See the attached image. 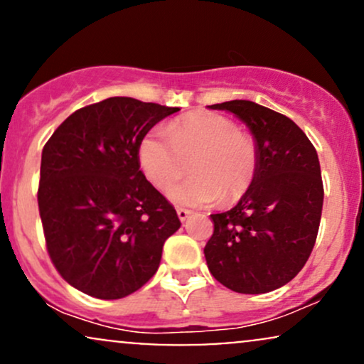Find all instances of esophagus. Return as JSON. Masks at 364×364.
Masks as SVG:
<instances>
[{"instance_id":"esophagus-1","label":"esophagus","mask_w":364,"mask_h":364,"mask_svg":"<svg viewBox=\"0 0 364 364\" xmlns=\"http://www.w3.org/2000/svg\"><path fill=\"white\" fill-rule=\"evenodd\" d=\"M176 212H178L179 220H186L188 217H190V214H191V212L188 210V208H183V207H178V208H176Z\"/></svg>"}]
</instances>
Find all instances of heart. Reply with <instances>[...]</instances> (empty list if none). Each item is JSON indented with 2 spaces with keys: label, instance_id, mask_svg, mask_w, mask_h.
I'll return each instance as SVG.
<instances>
[{
  "label": "heart",
  "instance_id": "heart-1",
  "mask_svg": "<svg viewBox=\"0 0 364 364\" xmlns=\"http://www.w3.org/2000/svg\"><path fill=\"white\" fill-rule=\"evenodd\" d=\"M260 149L250 132L228 116L193 111L174 119L168 135L150 132L139 145V162L145 176L159 190H169L190 162L191 178L171 190L178 203L203 207L220 198L235 203L257 176Z\"/></svg>",
  "mask_w": 364,
  "mask_h": 364
}]
</instances>
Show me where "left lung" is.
<instances>
[{"label":"left lung","mask_w":364,"mask_h":364,"mask_svg":"<svg viewBox=\"0 0 364 364\" xmlns=\"http://www.w3.org/2000/svg\"><path fill=\"white\" fill-rule=\"evenodd\" d=\"M208 107L245 121L260 149L250 190L231 210L210 215L214 235L203 248L208 270L241 294L274 291L299 274L315 246L323 207L318 156L281 112L252 101Z\"/></svg>","instance_id":"obj_1"}]
</instances>
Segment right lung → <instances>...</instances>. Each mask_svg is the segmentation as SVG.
Masks as SVG:
<instances>
[{"label":"right lung","instance_id":"obj_1","mask_svg":"<svg viewBox=\"0 0 364 364\" xmlns=\"http://www.w3.org/2000/svg\"><path fill=\"white\" fill-rule=\"evenodd\" d=\"M176 111L109 97L75 111L46 141L37 190L46 248L75 289L119 299L157 272L181 223L140 171L139 145Z\"/></svg>","mask_w":364,"mask_h":364}]
</instances>
